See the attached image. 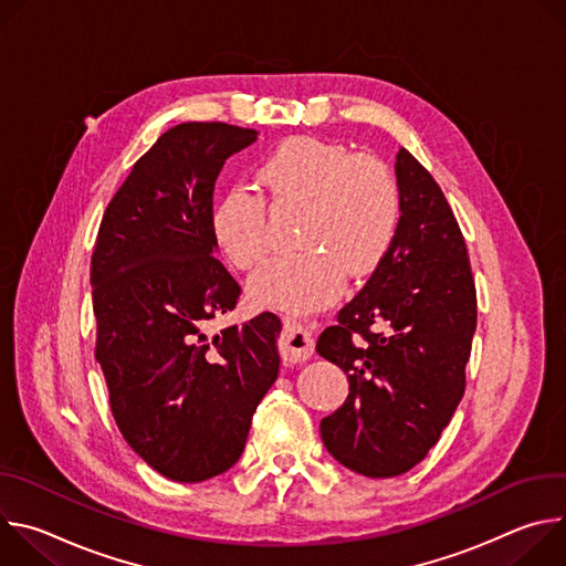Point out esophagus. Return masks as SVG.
<instances>
[{
  "label": "esophagus",
  "instance_id": "1",
  "mask_svg": "<svg viewBox=\"0 0 566 566\" xmlns=\"http://www.w3.org/2000/svg\"><path fill=\"white\" fill-rule=\"evenodd\" d=\"M315 349V340L311 336L308 329H304L302 325H295L291 319H284V332H282V360L284 363H304L306 358H311Z\"/></svg>",
  "mask_w": 566,
  "mask_h": 566
}]
</instances>
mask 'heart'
Instances as JSON below:
<instances>
[{"mask_svg": "<svg viewBox=\"0 0 566 566\" xmlns=\"http://www.w3.org/2000/svg\"><path fill=\"white\" fill-rule=\"evenodd\" d=\"M277 206H304L297 232L302 251L262 266L249 282L258 306L291 313L332 304L349 277L378 269L400 223V188L374 156L313 136H293L273 147L258 168ZM212 237L226 260L255 269L271 251L269 206L251 186H232L210 217Z\"/></svg>", "mask_w": 566, "mask_h": 566, "instance_id": "1", "label": "heart"}]
</instances>
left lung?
<instances>
[{
	"instance_id": "obj_1",
	"label": "left lung",
	"mask_w": 566,
	"mask_h": 566,
	"mask_svg": "<svg viewBox=\"0 0 566 566\" xmlns=\"http://www.w3.org/2000/svg\"><path fill=\"white\" fill-rule=\"evenodd\" d=\"M400 223L385 260L317 338L349 378L319 434L345 468L387 479L441 439L465 391L476 291L465 239L439 184L400 147Z\"/></svg>"
}]
</instances>
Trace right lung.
Here are the masks:
<instances>
[{"instance_id":"obj_1","label":"right lung","mask_w":566,"mask_h":566,"mask_svg":"<svg viewBox=\"0 0 566 566\" xmlns=\"http://www.w3.org/2000/svg\"><path fill=\"white\" fill-rule=\"evenodd\" d=\"M255 138L226 123L160 134L109 201L92 255L96 360L114 421L140 459L181 483L241 457L280 371L275 313L208 334L241 295L212 255L214 181Z\"/></svg>"}]
</instances>
